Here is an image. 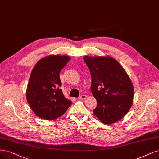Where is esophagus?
<instances>
[{
	"instance_id": "34e87169",
	"label": "esophagus",
	"mask_w": 159,
	"mask_h": 159,
	"mask_svg": "<svg viewBox=\"0 0 159 159\" xmlns=\"http://www.w3.org/2000/svg\"><path fill=\"white\" fill-rule=\"evenodd\" d=\"M80 99H81V100H84V99H85V98H87V96L85 95H84V94H82V95H80Z\"/></svg>"
}]
</instances>
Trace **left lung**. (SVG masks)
Returning a JSON list of instances; mask_svg holds the SVG:
<instances>
[{"instance_id": "obj_1", "label": "left lung", "mask_w": 159, "mask_h": 159, "mask_svg": "<svg viewBox=\"0 0 159 159\" xmlns=\"http://www.w3.org/2000/svg\"><path fill=\"white\" fill-rule=\"evenodd\" d=\"M84 61L90 70L91 92L97 102L93 113L104 124L121 120L134 98V87L127 73L111 57L85 56Z\"/></svg>"}]
</instances>
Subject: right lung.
Instances as JSON below:
<instances>
[{"mask_svg":"<svg viewBox=\"0 0 159 159\" xmlns=\"http://www.w3.org/2000/svg\"><path fill=\"white\" fill-rule=\"evenodd\" d=\"M70 60L68 56L51 55L39 60L33 68L26 97L38 117L47 120L57 119L72 104L63 95L59 75Z\"/></svg>","mask_w":159,"mask_h":159,"instance_id":"add662e5","label":"right lung"}]
</instances>
